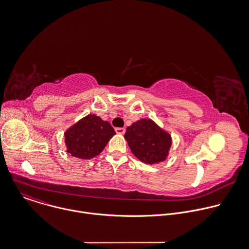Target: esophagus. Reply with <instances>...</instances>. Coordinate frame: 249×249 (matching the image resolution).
Listing matches in <instances>:
<instances>
[{"instance_id":"esophagus-1","label":"esophagus","mask_w":249,"mask_h":249,"mask_svg":"<svg viewBox=\"0 0 249 249\" xmlns=\"http://www.w3.org/2000/svg\"><path fill=\"white\" fill-rule=\"evenodd\" d=\"M115 132L117 134H120V135H123L125 133V129L124 128H115Z\"/></svg>"}]
</instances>
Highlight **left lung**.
<instances>
[{
	"instance_id": "8db88e82",
	"label": "left lung",
	"mask_w": 249,
	"mask_h": 249,
	"mask_svg": "<svg viewBox=\"0 0 249 249\" xmlns=\"http://www.w3.org/2000/svg\"><path fill=\"white\" fill-rule=\"evenodd\" d=\"M125 140L142 162L155 164L166 159L172 145L171 136L151 119H141L128 127Z\"/></svg>"
}]
</instances>
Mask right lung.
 I'll return each mask as SVG.
<instances>
[{"instance_id":"1","label":"right lung","mask_w":249,"mask_h":249,"mask_svg":"<svg viewBox=\"0 0 249 249\" xmlns=\"http://www.w3.org/2000/svg\"><path fill=\"white\" fill-rule=\"evenodd\" d=\"M114 134V129L107 121L89 114L65 133L67 151L73 157L91 159L104 150Z\"/></svg>"}]
</instances>
